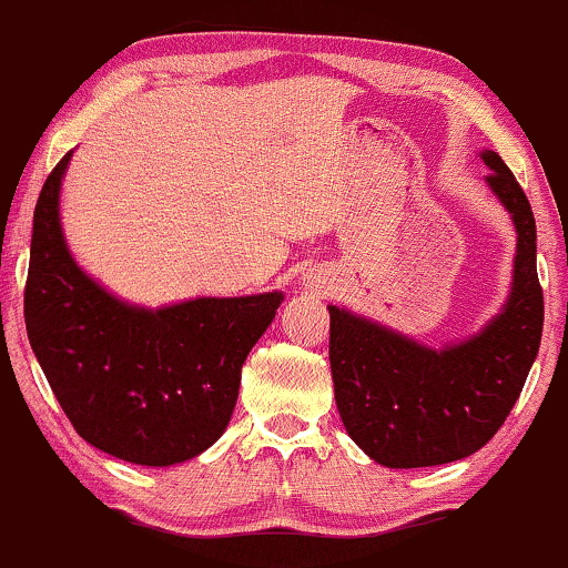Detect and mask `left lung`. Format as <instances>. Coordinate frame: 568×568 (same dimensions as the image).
<instances>
[{"instance_id": "1", "label": "left lung", "mask_w": 568, "mask_h": 568, "mask_svg": "<svg viewBox=\"0 0 568 568\" xmlns=\"http://www.w3.org/2000/svg\"><path fill=\"white\" fill-rule=\"evenodd\" d=\"M486 185L515 223L507 301L476 334L422 345L353 311L329 306L334 398L347 435L386 468L468 458L497 435L538 357L542 291L530 203L497 151L484 149Z\"/></svg>"}]
</instances>
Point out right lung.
<instances>
[{
    "mask_svg": "<svg viewBox=\"0 0 568 568\" xmlns=\"http://www.w3.org/2000/svg\"><path fill=\"white\" fill-rule=\"evenodd\" d=\"M71 154L48 174L33 215L30 347L82 440L139 466H178L229 427L242 365L285 295H203L159 308L118 298L77 265L63 236Z\"/></svg>",
    "mask_w": 568,
    "mask_h": 568,
    "instance_id": "right-lung-1",
    "label": "right lung"
}]
</instances>
